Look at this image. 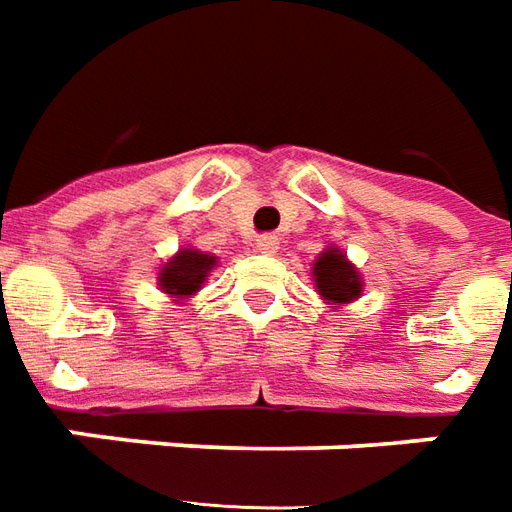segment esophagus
I'll return each mask as SVG.
<instances>
[{
    "label": "esophagus",
    "mask_w": 512,
    "mask_h": 512,
    "mask_svg": "<svg viewBox=\"0 0 512 512\" xmlns=\"http://www.w3.org/2000/svg\"><path fill=\"white\" fill-rule=\"evenodd\" d=\"M255 249L260 255H277L280 252V238L277 235H263V238H257Z\"/></svg>",
    "instance_id": "1"
}]
</instances>
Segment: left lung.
Instances as JSON below:
<instances>
[{
    "label": "left lung",
    "mask_w": 512,
    "mask_h": 512,
    "mask_svg": "<svg viewBox=\"0 0 512 512\" xmlns=\"http://www.w3.org/2000/svg\"><path fill=\"white\" fill-rule=\"evenodd\" d=\"M316 293L330 307H346L363 296V274L341 246H327L310 266Z\"/></svg>",
    "instance_id": "8db88e82"
}]
</instances>
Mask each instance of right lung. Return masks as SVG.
<instances>
[{
	"mask_svg": "<svg viewBox=\"0 0 512 512\" xmlns=\"http://www.w3.org/2000/svg\"><path fill=\"white\" fill-rule=\"evenodd\" d=\"M219 266V257L202 252L196 246H182L157 271V288L169 296L174 305H185L191 296L202 291L210 271Z\"/></svg>",
	"mask_w": 512,
	"mask_h": 512,
	"instance_id": "right-lung-1",
	"label": "right lung"
}]
</instances>
